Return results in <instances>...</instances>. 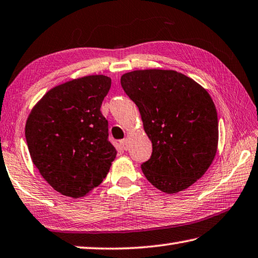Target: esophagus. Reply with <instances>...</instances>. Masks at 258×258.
Listing matches in <instances>:
<instances>
[{"label": "esophagus", "instance_id": "esophagus-1", "mask_svg": "<svg viewBox=\"0 0 258 258\" xmlns=\"http://www.w3.org/2000/svg\"><path fill=\"white\" fill-rule=\"evenodd\" d=\"M120 145H121V147H122L124 150L128 149V140L127 139H121L120 140Z\"/></svg>", "mask_w": 258, "mask_h": 258}]
</instances>
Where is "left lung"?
<instances>
[{
	"mask_svg": "<svg viewBox=\"0 0 258 258\" xmlns=\"http://www.w3.org/2000/svg\"><path fill=\"white\" fill-rule=\"evenodd\" d=\"M121 86L138 106L153 153L142 164L146 178L177 193L202 177L217 153L218 115L208 92L175 71H134Z\"/></svg>",
	"mask_w": 258,
	"mask_h": 258,
	"instance_id": "obj_1",
	"label": "left lung"
}]
</instances>
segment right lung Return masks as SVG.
Segmentation results:
<instances>
[{
    "mask_svg": "<svg viewBox=\"0 0 258 258\" xmlns=\"http://www.w3.org/2000/svg\"><path fill=\"white\" fill-rule=\"evenodd\" d=\"M111 87L91 75L53 87L29 114L26 139L33 164L50 185L81 198L108 174L116 150L109 140L101 105Z\"/></svg>",
    "mask_w": 258,
    "mask_h": 258,
    "instance_id": "add662e5",
    "label": "right lung"
}]
</instances>
